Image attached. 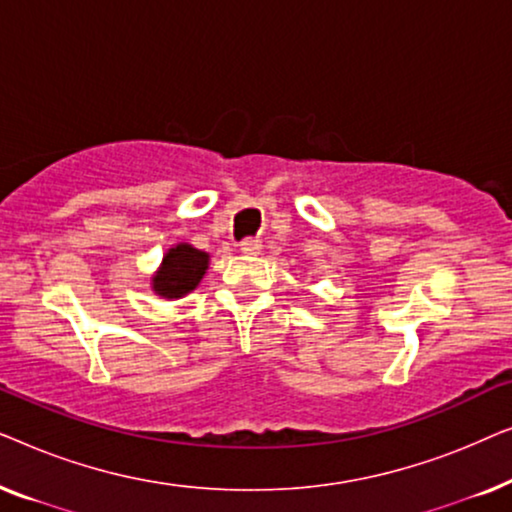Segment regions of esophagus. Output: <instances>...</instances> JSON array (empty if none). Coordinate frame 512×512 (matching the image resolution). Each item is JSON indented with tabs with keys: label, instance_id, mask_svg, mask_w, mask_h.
Instances as JSON below:
<instances>
[{
	"label": "esophagus",
	"instance_id": "esophagus-1",
	"mask_svg": "<svg viewBox=\"0 0 512 512\" xmlns=\"http://www.w3.org/2000/svg\"><path fill=\"white\" fill-rule=\"evenodd\" d=\"M261 240H256V237H247V240H242L240 242V249H242V254H249V256H256L258 251H261Z\"/></svg>",
	"mask_w": 512,
	"mask_h": 512
}]
</instances>
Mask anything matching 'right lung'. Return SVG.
I'll use <instances>...</instances> for the list:
<instances>
[{
  "mask_svg": "<svg viewBox=\"0 0 512 512\" xmlns=\"http://www.w3.org/2000/svg\"><path fill=\"white\" fill-rule=\"evenodd\" d=\"M209 265V254L181 242L172 247L163 258V265L153 275V291L163 298H181L200 284Z\"/></svg>",
  "mask_w": 512,
  "mask_h": 512,
  "instance_id": "right-lung-1",
  "label": "right lung"
}]
</instances>
